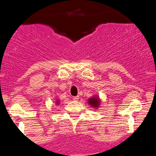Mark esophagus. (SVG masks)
<instances>
[{
    "mask_svg": "<svg viewBox=\"0 0 156 156\" xmlns=\"http://www.w3.org/2000/svg\"><path fill=\"white\" fill-rule=\"evenodd\" d=\"M73 100H75V101H77V100H78V99H79V97L78 96H76V97H73Z\"/></svg>",
    "mask_w": 156,
    "mask_h": 156,
    "instance_id": "1",
    "label": "esophagus"
}]
</instances>
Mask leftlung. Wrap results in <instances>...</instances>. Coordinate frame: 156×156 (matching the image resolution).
I'll return each mask as SVG.
<instances>
[{
	"label": "left lung",
	"instance_id": "1",
	"mask_svg": "<svg viewBox=\"0 0 156 156\" xmlns=\"http://www.w3.org/2000/svg\"><path fill=\"white\" fill-rule=\"evenodd\" d=\"M88 103L91 106H94V107H98L99 105H100V99L99 97H91L88 100Z\"/></svg>",
	"mask_w": 156,
	"mask_h": 156
}]
</instances>
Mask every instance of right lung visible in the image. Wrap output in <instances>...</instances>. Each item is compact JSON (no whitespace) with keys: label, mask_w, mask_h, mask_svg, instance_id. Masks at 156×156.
Instances as JSON below:
<instances>
[{"label":"right lung","mask_w":156,"mask_h":156,"mask_svg":"<svg viewBox=\"0 0 156 156\" xmlns=\"http://www.w3.org/2000/svg\"><path fill=\"white\" fill-rule=\"evenodd\" d=\"M59 101H57V102H56V103H57V104H59Z\"/></svg>","instance_id":"add662e5"}]
</instances>
